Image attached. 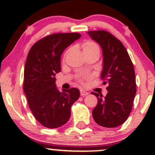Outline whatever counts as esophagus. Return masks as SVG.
I'll use <instances>...</instances> for the list:
<instances>
[{
    "instance_id": "obj_1",
    "label": "esophagus",
    "mask_w": 155,
    "mask_h": 155,
    "mask_svg": "<svg viewBox=\"0 0 155 155\" xmlns=\"http://www.w3.org/2000/svg\"><path fill=\"white\" fill-rule=\"evenodd\" d=\"M80 95H81V96H83V97H84V96L88 95V92L84 91V90H80Z\"/></svg>"
}]
</instances>
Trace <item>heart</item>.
Instances as JSON below:
<instances>
[{"label":"heart","instance_id":"1","mask_svg":"<svg viewBox=\"0 0 155 155\" xmlns=\"http://www.w3.org/2000/svg\"><path fill=\"white\" fill-rule=\"evenodd\" d=\"M82 48L84 52L91 51H99V47L97 44L92 41H86L82 44ZM82 78H79V81H81Z\"/></svg>","mask_w":155,"mask_h":155}]
</instances>
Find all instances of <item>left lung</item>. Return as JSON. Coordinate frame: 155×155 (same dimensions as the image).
<instances>
[{
	"label": "left lung",
	"mask_w": 155,
	"mask_h": 155,
	"mask_svg": "<svg viewBox=\"0 0 155 155\" xmlns=\"http://www.w3.org/2000/svg\"><path fill=\"white\" fill-rule=\"evenodd\" d=\"M103 51L101 79L107 84V95L92 92L97 104L92 110L95 122L105 127H115L125 122L133 108L136 93L133 64L125 47L116 37L105 31H88Z\"/></svg>",
	"instance_id": "obj_1"
}]
</instances>
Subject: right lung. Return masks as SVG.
<instances>
[{
  "mask_svg": "<svg viewBox=\"0 0 155 155\" xmlns=\"http://www.w3.org/2000/svg\"><path fill=\"white\" fill-rule=\"evenodd\" d=\"M80 37L77 33L47 35L33 44L27 57L23 90L33 116L48 128H58L66 123L71 107L79 97L76 88L60 92L55 75L61 70L62 53Z\"/></svg>",
  "mask_w": 155,
  "mask_h": 155,
  "instance_id": "obj_1",
  "label": "right lung"
}]
</instances>
